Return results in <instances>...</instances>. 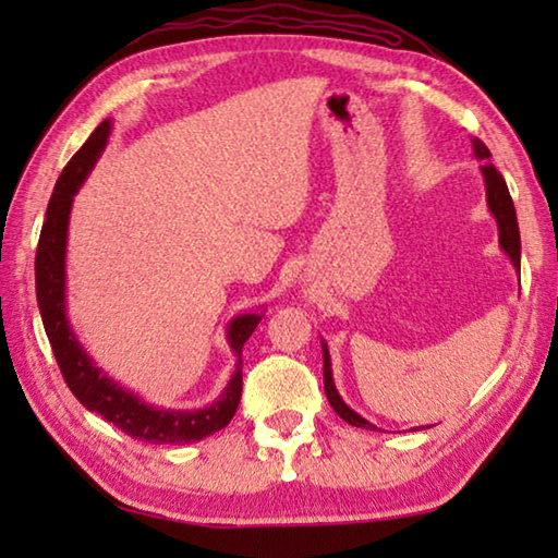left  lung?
Returning <instances> with one entry per match:
<instances>
[{
    "label": "left lung",
    "mask_w": 558,
    "mask_h": 558,
    "mask_svg": "<svg viewBox=\"0 0 558 558\" xmlns=\"http://www.w3.org/2000/svg\"><path fill=\"white\" fill-rule=\"evenodd\" d=\"M472 155H475V159H480V162H483V167H480V172H483V179H485L487 209H489V214L495 216V221H497L499 248L505 251V256L512 260V266L519 270V266H522V241H519L517 211H514L512 196H509L507 182L502 179V174L497 172L495 165L489 162V149L485 147V143H480V140H472ZM323 372H325L327 401L337 411L339 418L347 421L349 426H356V428L381 430V428H376L374 423L366 421L364 415H359L354 409H349L342 396H339L337 386H335V379H332V359H329V349H327L325 339H323Z\"/></svg>",
    "instance_id": "8db88e82"
}]
</instances>
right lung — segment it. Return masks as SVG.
Here are the masks:
<instances>
[{
  "mask_svg": "<svg viewBox=\"0 0 558 558\" xmlns=\"http://www.w3.org/2000/svg\"><path fill=\"white\" fill-rule=\"evenodd\" d=\"M112 120H102L93 130L71 162L63 167L59 182L53 186L46 221L36 248V302H39L41 323L49 337L56 362L65 384L88 411L100 413L128 436L155 442V446H179V442H196L209 438L211 433L229 426L241 401L243 372L241 352L248 342L253 329L258 327L263 313H241L226 325V342L235 356L229 384L204 409H165V405L147 403L143 396L118 384L112 376L100 369L86 347L75 337L69 305H65V251H69V221L73 209V196L86 182L93 167L108 147Z\"/></svg>",
  "mask_w": 558,
  "mask_h": 558,
  "instance_id": "1",
  "label": "right lung"
}]
</instances>
